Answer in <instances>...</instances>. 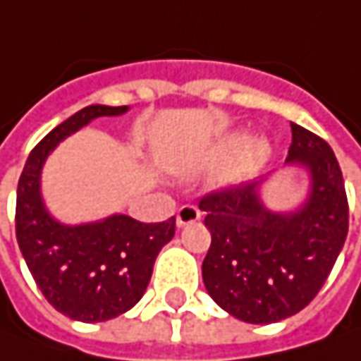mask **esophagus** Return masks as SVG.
Instances as JSON below:
<instances>
[{"label":"esophagus","instance_id":"obj_1","mask_svg":"<svg viewBox=\"0 0 361 361\" xmlns=\"http://www.w3.org/2000/svg\"><path fill=\"white\" fill-rule=\"evenodd\" d=\"M201 219V211L192 204H183L176 213V227H187Z\"/></svg>","mask_w":361,"mask_h":361}]
</instances>
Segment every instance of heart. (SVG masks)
<instances>
[{"mask_svg": "<svg viewBox=\"0 0 361 361\" xmlns=\"http://www.w3.org/2000/svg\"><path fill=\"white\" fill-rule=\"evenodd\" d=\"M233 148H237V150H235V154L231 159L229 171H227L229 178H239V176H245V174L257 171L267 160L271 152V146L265 138H245L243 140V136L233 134L216 148L215 157L223 159V157L229 154Z\"/></svg>", "mask_w": 361, "mask_h": 361, "instance_id": "b5f03b06", "label": "heart"}]
</instances>
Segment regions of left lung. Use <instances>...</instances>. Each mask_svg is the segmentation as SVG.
I'll return each instance as SVG.
<instances>
[{"label":"left lung","mask_w":361,"mask_h":361,"mask_svg":"<svg viewBox=\"0 0 361 361\" xmlns=\"http://www.w3.org/2000/svg\"><path fill=\"white\" fill-rule=\"evenodd\" d=\"M285 166L307 173L305 199L293 211L263 201L271 174L199 202L211 247L202 281L219 307L247 324H275L312 301L348 235V199L340 164L326 140L291 124Z\"/></svg>","instance_id":"1"}]
</instances>
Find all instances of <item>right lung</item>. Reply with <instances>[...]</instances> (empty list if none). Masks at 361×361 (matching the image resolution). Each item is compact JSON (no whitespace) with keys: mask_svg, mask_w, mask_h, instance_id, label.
<instances>
[{"mask_svg":"<svg viewBox=\"0 0 361 361\" xmlns=\"http://www.w3.org/2000/svg\"><path fill=\"white\" fill-rule=\"evenodd\" d=\"M126 112L128 106L92 104L72 114L30 152L18 183L16 235L27 269L58 312L84 324L132 310L145 295L160 249L174 237V216L146 225L116 213L66 225L42 197V171L54 148L92 120Z\"/></svg>","mask_w":361,"mask_h":361,"instance_id":"add662e5","label":"right lung"}]
</instances>
